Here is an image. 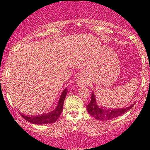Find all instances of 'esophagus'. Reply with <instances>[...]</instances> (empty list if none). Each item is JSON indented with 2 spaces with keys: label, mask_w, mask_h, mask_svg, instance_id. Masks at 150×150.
<instances>
[{
  "label": "esophagus",
  "mask_w": 150,
  "mask_h": 150,
  "mask_svg": "<svg viewBox=\"0 0 150 150\" xmlns=\"http://www.w3.org/2000/svg\"><path fill=\"white\" fill-rule=\"evenodd\" d=\"M76 84L79 86H88V80L87 79L86 76H84L83 74H80L79 75L76 79Z\"/></svg>",
  "instance_id": "esophagus-1"
}]
</instances>
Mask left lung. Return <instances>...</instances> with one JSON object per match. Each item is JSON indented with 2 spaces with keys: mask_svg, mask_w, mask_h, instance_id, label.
<instances>
[{
  "mask_svg": "<svg viewBox=\"0 0 150 150\" xmlns=\"http://www.w3.org/2000/svg\"><path fill=\"white\" fill-rule=\"evenodd\" d=\"M129 106L125 108H120V109H107L104 107H101L97 103L96 97L93 91L91 92V98L89 104L87 105V111L91 115L92 117H94L95 120H100V121H107V120H111L114 118L118 117L124 114L125 112L129 110L131 108L134 106Z\"/></svg>",
  "mask_w": 150,
  "mask_h": 150,
  "instance_id": "left-lung-1",
  "label": "left lung"
}]
</instances>
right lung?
<instances>
[{
  "label": "right lung",
  "instance_id": "add662e5",
  "mask_svg": "<svg viewBox=\"0 0 150 150\" xmlns=\"http://www.w3.org/2000/svg\"><path fill=\"white\" fill-rule=\"evenodd\" d=\"M67 93V88H65L62 92V95H61L59 102H58V104H57L56 107H55L53 110L50 111V112L34 116H25V115L22 114V113H21V115H22V117H23L25 120H27L28 122L34 125H38L44 124H50V123L55 122H56V120L59 119L61 113H62V110H63L64 101V99H65Z\"/></svg>",
  "mask_w": 150,
  "mask_h": 150
}]
</instances>
